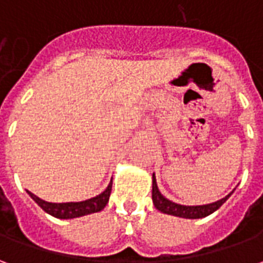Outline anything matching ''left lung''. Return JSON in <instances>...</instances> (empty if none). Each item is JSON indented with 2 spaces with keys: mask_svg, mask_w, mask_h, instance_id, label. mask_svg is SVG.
<instances>
[{
  "mask_svg": "<svg viewBox=\"0 0 263 263\" xmlns=\"http://www.w3.org/2000/svg\"><path fill=\"white\" fill-rule=\"evenodd\" d=\"M231 193L218 200V201H215V203L204 204V205H182V204L173 203L171 200H167L163 194L160 193L158 184H156L155 173L152 175V200H154L155 207L165 214L176 215V217H182V218H203V217L213 214L215 210H218L222 204L226 203L227 198L231 196Z\"/></svg>",
  "mask_w": 263,
  "mask_h": 263,
  "instance_id": "1",
  "label": "left lung"
}]
</instances>
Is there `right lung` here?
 Returning a JSON list of instances; mask_svg holds the SVG:
<instances>
[{"label":"right lung","instance_id":"obj_1","mask_svg":"<svg viewBox=\"0 0 263 263\" xmlns=\"http://www.w3.org/2000/svg\"><path fill=\"white\" fill-rule=\"evenodd\" d=\"M111 187H112V180L109 182L108 187L105 189L101 194L88 198V200H84V201H77V203H49V201H45L31 192H28V193L43 211H46L48 214L53 215L56 218L67 220V218H76V217L101 211L108 203Z\"/></svg>","mask_w":263,"mask_h":263}]
</instances>
